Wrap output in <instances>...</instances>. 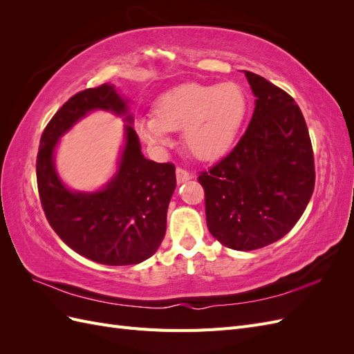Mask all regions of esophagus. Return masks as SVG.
I'll return each mask as SVG.
<instances>
[{
  "mask_svg": "<svg viewBox=\"0 0 354 354\" xmlns=\"http://www.w3.org/2000/svg\"><path fill=\"white\" fill-rule=\"evenodd\" d=\"M176 176H177V183H178V185L185 183V181H187V180H190V178H194V176H192V174L189 173V171H186L185 168H177Z\"/></svg>",
  "mask_w": 354,
  "mask_h": 354,
  "instance_id": "obj_1",
  "label": "esophagus"
}]
</instances>
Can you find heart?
Returning <instances> with one entry per match:
<instances>
[{
  "label": "heart",
  "instance_id": "heart-1",
  "mask_svg": "<svg viewBox=\"0 0 354 354\" xmlns=\"http://www.w3.org/2000/svg\"><path fill=\"white\" fill-rule=\"evenodd\" d=\"M246 111L248 100L238 84L186 82L160 95L155 116L140 118L137 130L152 145H165L168 131L181 130L189 153L211 160L229 151Z\"/></svg>",
  "mask_w": 354,
  "mask_h": 354
}]
</instances>
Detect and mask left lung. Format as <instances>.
<instances>
[{"mask_svg":"<svg viewBox=\"0 0 354 354\" xmlns=\"http://www.w3.org/2000/svg\"><path fill=\"white\" fill-rule=\"evenodd\" d=\"M255 95L251 122L233 151L198 181L207 226L227 248L252 251L283 238L303 216L315 189V158L295 100L245 71Z\"/></svg>","mask_w":354,"mask_h":354,"instance_id":"8db88e82","label":"left lung"}]
</instances>
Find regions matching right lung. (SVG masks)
Here are the masks:
<instances>
[{
	"label": "right lung",
	"mask_w": 354,
	"mask_h": 354,
	"mask_svg": "<svg viewBox=\"0 0 354 354\" xmlns=\"http://www.w3.org/2000/svg\"><path fill=\"white\" fill-rule=\"evenodd\" d=\"M94 109L127 114L126 147L114 178L99 192H72L54 168L58 138ZM127 100L112 84L80 91L51 118L39 140L37 183L42 209L59 238L75 252L100 264H138L152 257L167 230L168 203L176 189V167L143 156Z\"/></svg>",
	"instance_id": "right-lung-1"
}]
</instances>
